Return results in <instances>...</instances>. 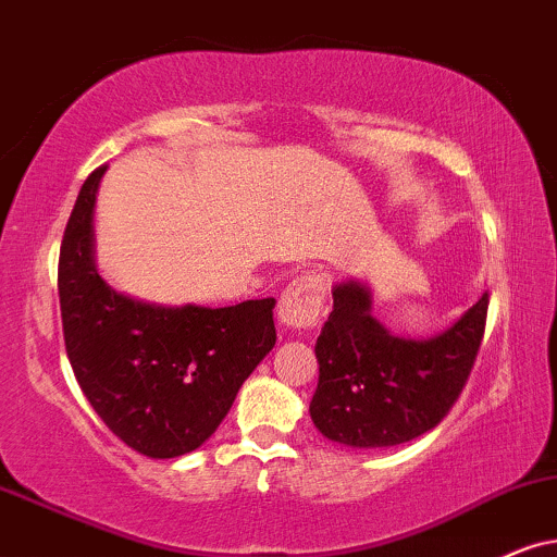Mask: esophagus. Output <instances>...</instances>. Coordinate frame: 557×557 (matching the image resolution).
I'll use <instances>...</instances> for the list:
<instances>
[{"label": "esophagus", "instance_id": "1", "mask_svg": "<svg viewBox=\"0 0 557 557\" xmlns=\"http://www.w3.org/2000/svg\"><path fill=\"white\" fill-rule=\"evenodd\" d=\"M323 283L319 274H300L285 287L277 302V319L285 329H313L321 319Z\"/></svg>", "mask_w": 557, "mask_h": 557}]
</instances>
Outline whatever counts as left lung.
I'll list each match as a JSON object with an SVG mask.
<instances>
[{
    "instance_id": "1",
    "label": "left lung",
    "mask_w": 557,
    "mask_h": 557,
    "mask_svg": "<svg viewBox=\"0 0 557 557\" xmlns=\"http://www.w3.org/2000/svg\"><path fill=\"white\" fill-rule=\"evenodd\" d=\"M331 295L334 311L315 342V429L339 445L372 449L404 445L440 424L475 362L488 293L426 339L385 329L372 315L368 283L342 280Z\"/></svg>"
}]
</instances>
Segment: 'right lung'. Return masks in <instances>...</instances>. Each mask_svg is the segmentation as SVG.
Here are the masks:
<instances>
[{
	"label": "right lung",
	"instance_id": "obj_1",
	"mask_svg": "<svg viewBox=\"0 0 557 557\" xmlns=\"http://www.w3.org/2000/svg\"><path fill=\"white\" fill-rule=\"evenodd\" d=\"M95 169L63 231L59 298L76 383L108 429L146 457H180L210 440L244 380L270 355L274 298L228 308L157 306L117 293L95 262Z\"/></svg>",
	"mask_w": 557,
	"mask_h": 557
}]
</instances>
